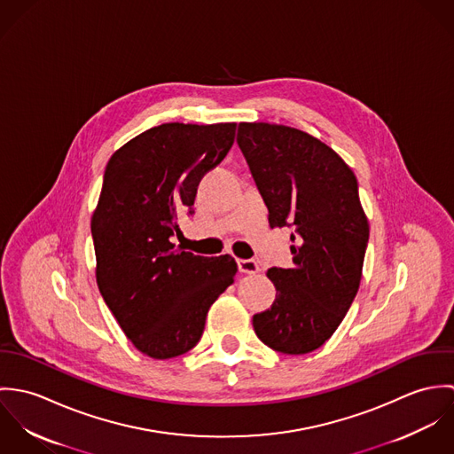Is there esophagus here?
I'll use <instances>...</instances> for the list:
<instances>
[{
  "label": "esophagus",
  "mask_w": 454,
  "mask_h": 454,
  "mask_svg": "<svg viewBox=\"0 0 454 454\" xmlns=\"http://www.w3.org/2000/svg\"><path fill=\"white\" fill-rule=\"evenodd\" d=\"M238 267L241 272L245 274H257L260 270L259 263L255 260L239 259L238 260Z\"/></svg>",
  "instance_id": "34e87169"
}]
</instances>
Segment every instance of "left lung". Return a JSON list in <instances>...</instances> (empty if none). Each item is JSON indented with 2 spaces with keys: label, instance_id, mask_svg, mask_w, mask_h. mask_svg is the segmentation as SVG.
I'll use <instances>...</instances> for the list:
<instances>
[{
  "label": "left lung",
  "instance_id": "left-lung-1",
  "mask_svg": "<svg viewBox=\"0 0 454 454\" xmlns=\"http://www.w3.org/2000/svg\"><path fill=\"white\" fill-rule=\"evenodd\" d=\"M238 143L269 209V225H292L294 267H270L276 299L254 315L260 340L306 355L332 337L358 292L369 241L353 169L318 137L281 124L241 122Z\"/></svg>",
  "mask_w": 454,
  "mask_h": 454
}]
</instances>
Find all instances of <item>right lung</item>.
<instances>
[{
	"instance_id": "right-lung-1",
	"label": "right lung",
	"mask_w": 454,
	"mask_h": 454,
	"mask_svg": "<svg viewBox=\"0 0 454 454\" xmlns=\"http://www.w3.org/2000/svg\"><path fill=\"white\" fill-rule=\"evenodd\" d=\"M236 122H169L108 160L90 218L99 292L136 349L175 358L199 342L211 304L234 283L231 255L199 257L171 243L178 215L236 137ZM192 213V211H191Z\"/></svg>"
}]
</instances>
